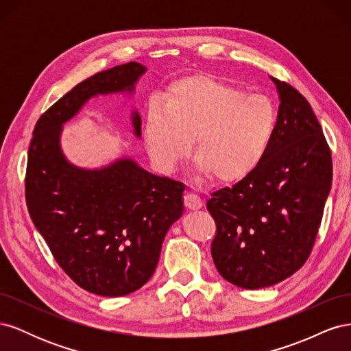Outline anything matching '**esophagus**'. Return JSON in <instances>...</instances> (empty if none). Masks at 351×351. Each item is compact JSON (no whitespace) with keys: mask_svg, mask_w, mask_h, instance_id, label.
<instances>
[{"mask_svg":"<svg viewBox=\"0 0 351 351\" xmlns=\"http://www.w3.org/2000/svg\"><path fill=\"white\" fill-rule=\"evenodd\" d=\"M202 205H204V202H202V199L195 195V193H186L184 195V206L190 210H197L202 208Z\"/></svg>","mask_w":351,"mask_h":351,"instance_id":"esophagus-1","label":"esophagus"}]
</instances>
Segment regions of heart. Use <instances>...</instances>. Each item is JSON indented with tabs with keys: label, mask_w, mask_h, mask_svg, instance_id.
Wrapping results in <instances>:
<instances>
[{
	"label": "heart",
	"mask_w": 351,
	"mask_h": 351,
	"mask_svg": "<svg viewBox=\"0 0 351 351\" xmlns=\"http://www.w3.org/2000/svg\"><path fill=\"white\" fill-rule=\"evenodd\" d=\"M277 130L278 111L269 98L200 74L173 83L164 108L152 105L145 142L158 167L171 171L196 139L197 171L234 184L261 167Z\"/></svg>",
	"instance_id": "b5f03b06"
}]
</instances>
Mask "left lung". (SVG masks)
Here are the masks:
<instances>
[{
    "label": "left lung",
    "mask_w": 351,
    "mask_h": 351,
    "mask_svg": "<svg viewBox=\"0 0 351 351\" xmlns=\"http://www.w3.org/2000/svg\"><path fill=\"white\" fill-rule=\"evenodd\" d=\"M278 90V130L261 167L212 193V259L241 289L278 284L309 258L332 183L331 151L311 104L289 83Z\"/></svg>",
    "instance_id": "1"
}]
</instances>
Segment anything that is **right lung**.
<instances>
[{"mask_svg":"<svg viewBox=\"0 0 351 351\" xmlns=\"http://www.w3.org/2000/svg\"><path fill=\"white\" fill-rule=\"evenodd\" d=\"M139 62L101 71L74 86L40 115L29 146L26 204L60 267L82 289L120 297L149 281L167 231L183 215L186 186L147 173L132 156L101 168L66 158L61 133L99 95H133L146 73ZM133 134L142 119L132 110Z\"/></svg>","mask_w":351,"mask_h":351,"instance_id":"1","label":"right lung"}]
</instances>
